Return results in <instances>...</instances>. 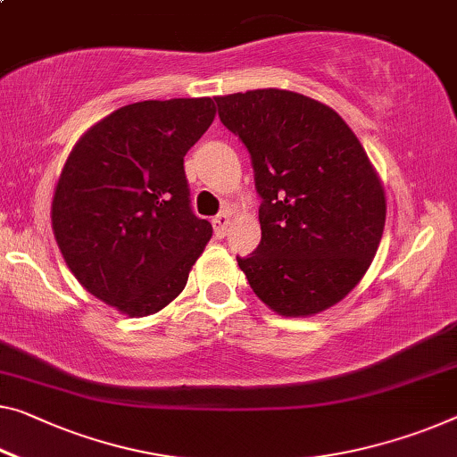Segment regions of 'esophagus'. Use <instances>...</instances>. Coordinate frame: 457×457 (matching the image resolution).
Returning <instances> with one entry per match:
<instances>
[{"label": "esophagus", "instance_id": "34e87169", "mask_svg": "<svg viewBox=\"0 0 457 457\" xmlns=\"http://www.w3.org/2000/svg\"><path fill=\"white\" fill-rule=\"evenodd\" d=\"M228 226H229V213H220L217 217H213V229L217 236L226 234Z\"/></svg>", "mask_w": 457, "mask_h": 457}]
</instances>
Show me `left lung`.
<instances>
[{"label": "left lung", "instance_id": "left-lung-1", "mask_svg": "<svg viewBox=\"0 0 457 457\" xmlns=\"http://www.w3.org/2000/svg\"><path fill=\"white\" fill-rule=\"evenodd\" d=\"M261 195V244L237 264L278 316H314L355 289L386 226V193L351 127L303 94L264 87L217 96Z\"/></svg>", "mask_w": 457, "mask_h": 457}]
</instances>
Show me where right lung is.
Returning a JSON list of instances; mask_svg holds the SVG:
<instances>
[{"label":"right lung","instance_id":"add662e5","mask_svg":"<svg viewBox=\"0 0 457 457\" xmlns=\"http://www.w3.org/2000/svg\"><path fill=\"white\" fill-rule=\"evenodd\" d=\"M213 119L211 98L135 102L87 129L61 170L54 240L81 287L120 314L166 308L211 240L190 211L185 155Z\"/></svg>","mask_w":457,"mask_h":457}]
</instances>
